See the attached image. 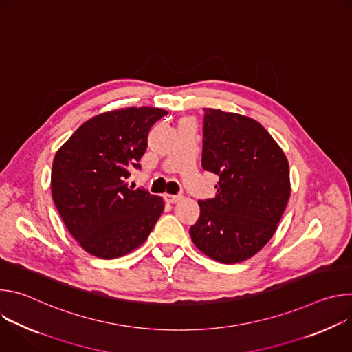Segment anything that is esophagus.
<instances>
[{"instance_id":"1","label":"esophagus","mask_w":352,"mask_h":352,"mask_svg":"<svg viewBox=\"0 0 352 352\" xmlns=\"http://www.w3.org/2000/svg\"><path fill=\"white\" fill-rule=\"evenodd\" d=\"M182 199L181 195H170V193H164V200L167 204H177Z\"/></svg>"}]
</instances>
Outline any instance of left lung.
<instances>
[{"label":"left lung","mask_w":352,"mask_h":352,"mask_svg":"<svg viewBox=\"0 0 352 352\" xmlns=\"http://www.w3.org/2000/svg\"><path fill=\"white\" fill-rule=\"evenodd\" d=\"M202 167L220 177L213 199L199 200L189 228L195 246L226 265L256 255L274 235L291 195L283 148L256 120L205 109Z\"/></svg>","instance_id":"1"}]
</instances>
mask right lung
I'll use <instances>...</instances> for the list:
<instances>
[{
  "label": "right lung",
  "instance_id": "add662e5",
  "mask_svg": "<svg viewBox=\"0 0 352 352\" xmlns=\"http://www.w3.org/2000/svg\"><path fill=\"white\" fill-rule=\"evenodd\" d=\"M167 114L157 107H125L83 122L57 150L52 193L78 243L100 259L139 248L164 210L162 196L125 184L146 152L152 125Z\"/></svg>",
  "mask_w": 352,
  "mask_h": 352
}]
</instances>
